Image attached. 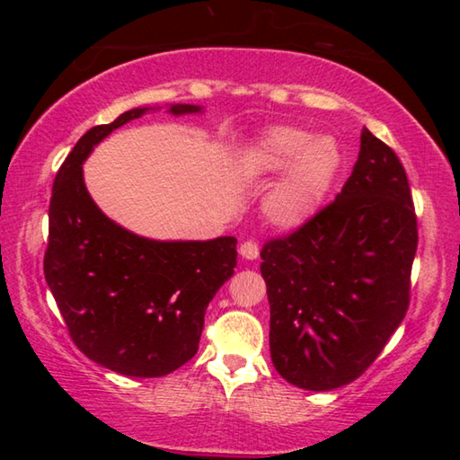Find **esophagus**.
Returning <instances> with one entry per match:
<instances>
[{
  "mask_svg": "<svg viewBox=\"0 0 460 460\" xmlns=\"http://www.w3.org/2000/svg\"><path fill=\"white\" fill-rule=\"evenodd\" d=\"M239 253L243 260H255L260 255V247L255 241H243V243L239 245Z\"/></svg>",
  "mask_w": 460,
  "mask_h": 460,
  "instance_id": "1",
  "label": "esophagus"
}]
</instances>
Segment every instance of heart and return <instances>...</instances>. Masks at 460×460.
<instances>
[{
  "label": "heart",
  "instance_id": "b5f03b06",
  "mask_svg": "<svg viewBox=\"0 0 460 460\" xmlns=\"http://www.w3.org/2000/svg\"><path fill=\"white\" fill-rule=\"evenodd\" d=\"M342 164L337 139L294 126L268 128L243 155L245 172L263 182L278 178L263 199V213L282 229H298L316 215Z\"/></svg>",
  "mask_w": 460,
  "mask_h": 460
}]
</instances>
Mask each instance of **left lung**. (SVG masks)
<instances>
[{
	"label": "left lung",
	"instance_id": "left-lung-1",
	"mask_svg": "<svg viewBox=\"0 0 460 460\" xmlns=\"http://www.w3.org/2000/svg\"><path fill=\"white\" fill-rule=\"evenodd\" d=\"M416 247L406 170L363 128L359 158L334 202L261 249L279 376L310 392L359 377L406 316Z\"/></svg>",
	"mask_w": 460,
	"mask_h": 460
}]
</instances>
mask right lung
Returning <instances> with one entry per match:
<instances>
[{
	"mask_svg": "<svg viewBox=\"0 0 460 460\" xmlns=\"http://www.w3.org/2000/svg\"><path fill=\"white\" fill-rule=\"evenodd\" d=\"M155 107H136L84 134L54 178L44 276L75 345L129 377H162L199 351L208 302L233 276L237 239L158 241L109 219L91 199L83 162L99 142ZM168 113H202L170 105Z\"/></svg>",
	"mask_w": 460,
	"mask_h": 460,
	"instance_id": "add662e5",
	"label": "right lung"
}]
</instances>
